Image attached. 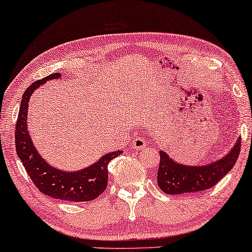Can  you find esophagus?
Returning <instances> with one entry per match:
<instances>
[{"label":"esophagus","instance_id":"obj_1","mask_svg":"<svg viewBox=\"0 0 252 252\" xmlns=\"http://www.w3.org/2000/svg\"><path fill=\"white\" fill-rule=\"evenodd\" d=\"M146 140L142 136H135L133 140V147L135 149H143L146 147Z\"/></svg>","mask_w":252,"mask_h":252}]
</instances>
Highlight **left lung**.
I'll return each instance as SVG.
<instances>
[{"label":"left lung","instance_id":"8db88e82","mask_svg":"<svg viewBox=\"0 0 252 252\" xmlns=\"http://www.w3.org/2000/svg\"><path fill=\"white\" fill-rule=\"evenodd\" d=\"M242 140L223 158L207 165L189 166L172 161L164 152H159L158 184L166 194L201 192L217 185L233 169L240 155Z\"/></svg>","mask_w":252,"mask_h":252}]
</instances>
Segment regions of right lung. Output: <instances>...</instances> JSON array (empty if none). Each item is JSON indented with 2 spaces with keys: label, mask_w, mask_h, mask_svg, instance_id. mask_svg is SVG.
Segmentation results:
<instances>
[{
  "label": "right lung",
  "mask_w": 252,
  "mask_h": 252,
  "mask_svg": "<svg viewBox=\"0 0 252 252\" xmlns=\"http://www.w3.org/2000/svg\"><path fill=\"white\" fill-rule=\"evenodd\" d=\"M60 73L48 75L42 80L32 83L25 93L19 107L17 123L15 127V145L18 158L24 165L29 177L39 191L48 197L67 201H90L105 191L109 181L107 164L123 152H112L104 155L99 161L89 168L80 171L66 172L48 165L35 150L28 133V105L31 94L51 78H59Z\"/></svg>",
  "instance_id": "right-lung-1"
}]
</instances>
